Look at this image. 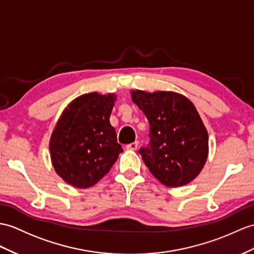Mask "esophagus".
I'll return each instance as SVG.
<instances>
[{
	"mask_svg": "<svg viewBox=\"0 0 254 254\" xmlns=\"http://www.w3.org/2000/svg\"><path fill=\"white\" fill-rule=\"evenodd\" d=\"M138 142H132V143H130V144H127L126 145V148L127 150H131V151H135L138 148Z\"/></svg>",
	"mask_w": 254,
	"mask_h": 254,
	"instance_id": "esophagus-1",
	"label": "esophagus"
}]
</instances>
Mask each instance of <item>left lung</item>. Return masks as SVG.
<instances>
[{"label": "left lung", "instance_id": "1", "mask_svg": "<svg viewBox=\"0 0 254 254\" xmlns=\"http://www.w3.org/2000/svg\"><path fill=\"white\" fill-rule=\"evenodd\" d=\"M130 94L150 123V144L139 153L151 174L168 188L193 181L209 152L208 131L194 104L174 91Z\"/></svg>", "mask_w": 254, "mask_h": 254}]
</instances>
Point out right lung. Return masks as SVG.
<instances>
[{
  "instance_id": "obj_1",
  "label": "right lung",
  "mask_w": 254,
  "mask_h": 254,
  "mask_svg": "<svg viewBox=\"0 0 254 254\" xmlns=\"http://www.w3.org/2000/svg\"><path fill=\"white\" fill-rule=\"evenodd\" d=\"M115 101V94L82 95L67 104L56 124L49 140L52 164L74 188L95 185L123 152L110 124Z\"/></svg>"
}]
</instances>
